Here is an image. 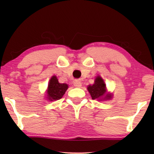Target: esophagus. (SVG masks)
Here are the masks:
<instances>
[{"mask_svg": "<svg viewBox=\"0 0 154 154\" xmlns=\"http://www.w3.org/2000/svg\"><path fill=\"white\" fill-rule=\"evenodd\" d=\"M73 84L77 88H80L81 86H82V82H81L79 80H75L73 83Z\"/></svg>", "mask_w": 154, "mask_h": 154, "instance_id": "1", "label": "esophagus"}]
</instances>
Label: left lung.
<instances>
[{
  "label": "left lung",
  "instance_id": "left-lung-1",
  "mask_svg": "<svg viewBox=\"0 0 154 154\" xmlns=\"http://www.w3.org/2000/svg\"><path fill=\"white\" fill-rule=\"evenodd\" d=\"M88 90L89 91L92 98L93 100L98 99V100H107L111 98V95L110 94H105L106 92V85L104 82L103 79L100 76H98L96 78L94 83L92 85H89L88 87ZM106 95L105 98H103L102 96ZM102 97L103 99L101 98Z\"/></svg>",
  "mask_w": 154,
  "mask_h": 154
}]
</instances>
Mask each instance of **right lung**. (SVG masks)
Here are the masks:
<instances>
[{
  "label": "right lung",
  "mask_w": 154,
  "mask_h": 154,
  "mask_svg": "<svg viewBox=\"0 0 154 154\" xmlns=\"http://www.w3.org/2000/svg\"><path fill=\"white\" fill-rule=\"evenodd\" d=\"M68 89L66 83H60L56 76H53L49 81L48 89V98L53 101L61 99Z\"/></svg>",
  "instance_id": "1"
}]
</instances>
